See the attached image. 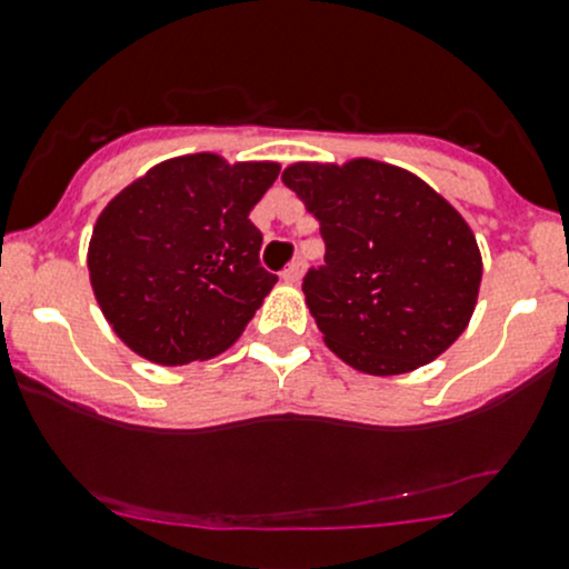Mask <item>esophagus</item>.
<instances>
[{"label":"esophagus","instance_id":"esophagus-1","mask_svg":"<svg viewBox=\"0 0 569 569\" xmlns=\"http://www.w3.org/2000/svg\"><path fill=\"white\" fill-rule=\"evenodd\" d=\"M302 272H306V263H302V261H291L289 267H286L283 272H280V278H283L286 283H300Z\"/></svg>","mask_w":569,"mask_h":569}]
</instances>
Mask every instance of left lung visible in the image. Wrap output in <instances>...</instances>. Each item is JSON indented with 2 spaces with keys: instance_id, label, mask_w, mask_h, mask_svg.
Listing matches in <instances>:
<instances>
[{
  "instance_id": "obj_1",
  "label": "left lung",
  "mask_w": 569,
  "mask_h": 569,
  "mask_svg": "<svg viewBox=\"0 0 569 569\" xmlns=\"http://www.w3.org/2000/svg\"><path fill=\"white\" fill-rule=\"evenodd\" d=\"M283 183L322 230L325 267L306 274L302 291L341 361L402 375L465 333L483 263L470 224L442 194L372 158L291 163Z\"/></svg>"
}]
</instances>
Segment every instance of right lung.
<instances>
[{"label": "right lung", "mask_w": 569, "mask_h": 569, "mask_svg": "<svg viewBox=\"0 0 569 569\" xmlns=\"http://www.w3.org/2000/svg\"><path fill=\"white\" fill-rule=\"evenodd\" d=\"M280 163L217 152L169 158L121 189L88 244L91 289L113 333L161 367L228 350L278 283L250 222Z\"/></svg>", "instance_id": "right-lung-1"}]
</instances>
